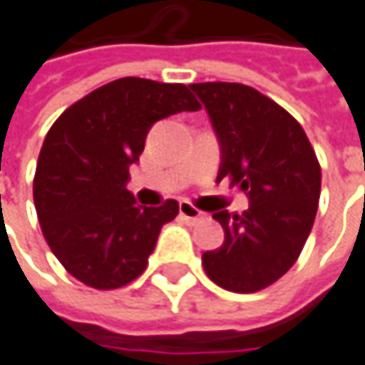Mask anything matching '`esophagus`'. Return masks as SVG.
Listing matches in <instances>:
<instances>
[{"mask_svg": "<svg viewBox=\"0 0 365 365\" xmlns=\"http://www.w3.org/2000/svg\"><path fill=\"white\" fill-rule=\"evenodd\" d=\"M178 212H180V216H182L185 220L189 222H199L203 218V212H199L195 205H191V201H187V199H182V201L178 203Z\"/></svg>", "mask_w": 365, "mask_h": 365, "instance_id": "esophagus-1", "label": "esophagus"}]
</instances>
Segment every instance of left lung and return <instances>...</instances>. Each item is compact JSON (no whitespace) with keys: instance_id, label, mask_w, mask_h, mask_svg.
<instances>
[{"instance_id":"obj_1","label":"left lung","mask_w":365,"mask_h":365,"mask_svg":"<svg viewBox=\"0 0 365 365\" xmlns=\"http://www.w3.org/2000/svg\"><path fill=\"white\" fill-rule=\"evenodd\" d=\"M220 145L218 180L230 176L249 199L241 214L214 210L224 243L201 255L218 287L255 293L297 262L314 226L322 172L301 124L270 97L239 83L189 85Z\"/></svg>"}]
</instances>
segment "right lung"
Masks as SVG:
<instances>
[{
	"mask_svg": "<svg viewBox=\"0 0 365 365\" xmlns=\"http://www.w3.org/2000/svg\"><path fill=\"white\" fill-rule=\"evenodd\" d=\"M197 110L185 85L126 76L89 93L53 122L33 197L47 245L74 278L106 291L143 272L178 203L139 205L126 189L128 168L139 162L158 120Z\"/></svg>",
	"mask_w": 365,
	"mask_h": 365,
	"instance_id": "add662e5",
	"label": "right lung"
}]
</instances>
